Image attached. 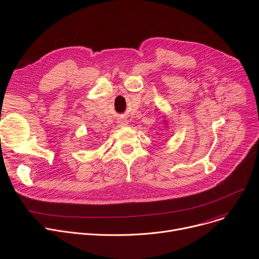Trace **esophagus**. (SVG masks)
I'll list each match as a JSON object with an SVG mask.
<instances>
[{
    "label": "esophagus",
    "mask_w": 259,
    "mask_h": 259,
    "mask_svg": "<svg viewBox=\"0 0 259 259\" xmlns=\"http://www.w3.org/2000/svg\"><path fill=\"white\" fill-rule=\"evenodd\" d=\"M128 124V121L127 120H124V119H121V120H119L118 121V125L121 127V126H126Z\"/></svg>",
    "instance_id": "esophagus-1"
}]
</instances>
